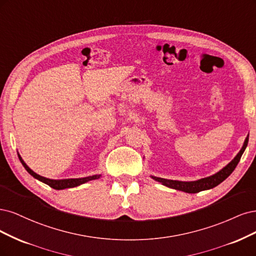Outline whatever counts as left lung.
Instances as JSON below:
<instances>
[{"label":"left lung","instance_id":"obj_1","mask_svg":"<svg viewBox=\"0 0 256 256\" xmlns=\"http://www.w3.org/2000/svg\"><path fill=\"white\" fill-rule=\"evenodd\" d=\"M248 142H249V135L246 138L242 150L239 151V153L236 155V158L228 164H226L224 169L220 170L219 172L216 173V174H214L212 176L201 178L199 180H194V182H180V180H166V178H156V176H152V178L155 180H158V182L162 183V185H164V186L173 188V189H178V190L185 192L188 194H196V192H199L202 190H206V189L214 188L217 185H219L220 183L224 182V180L230 174V173L235 170L239 160H240V158H242V155L244 151L246 150Z\"/></svg>","mask_w":256,"mask_h":256}]
</instances>
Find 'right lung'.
Segmentation results:
<instances>
[{
    "label": "right lung",
    "instance_id": "obj_1",
    "mask_svg": "<svg viewBox=\"0 0 256 256\" xmlns=\"http://www.w3.org/2000/svg\"><path fill=\"white\" fill-rule=\"evenodd\" d=\"M19 160L20 162H22L23 167L26 169V171L30 173V176H34L35 178L41 180V182L48 185L50 187L54 188V189H57V190H60V189H64V188H72V187H76V186H78L80 184H84L86 182H88V180H96L100 178V176H88V178H67V180H50V178H44V176H40L39 174H37V173H35L32 170H30L28 164L24 162L22 160V158H20L19 155Z\"/></svg>",
    "mask_w": 256,
    "mask_h": 256
}]
</instances>
